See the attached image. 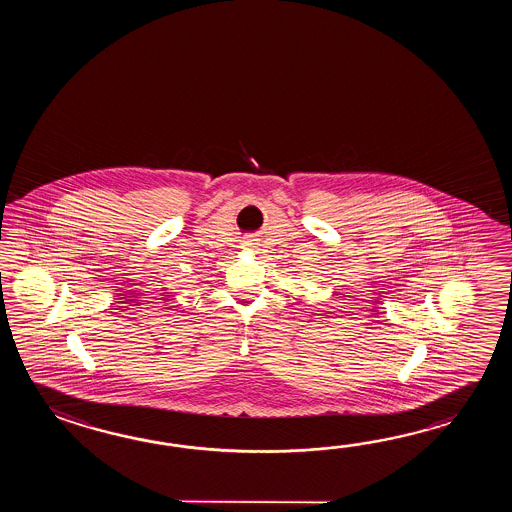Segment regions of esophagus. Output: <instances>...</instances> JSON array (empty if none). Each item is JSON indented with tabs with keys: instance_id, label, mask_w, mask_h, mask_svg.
I'll return each mask as SVG.
<instances>
[{
	"instance_id": "esophagus-1",
	"label": "esophagus",
	"mask_w": 512,
	"mask_h": 512,
	"mask_svg": "<svg viewBox=\"0 0 512 512\" xmlns=\"http://www.w3.org/2000/svg\"><path fill=\"white\" fill-rule=\"evenodd\" d=\"M245 247H252V243H247V245H245Z\"/></svg>"
}]
</instances>
